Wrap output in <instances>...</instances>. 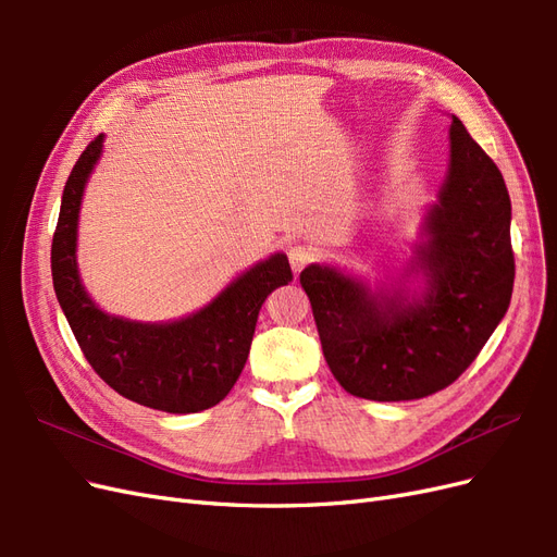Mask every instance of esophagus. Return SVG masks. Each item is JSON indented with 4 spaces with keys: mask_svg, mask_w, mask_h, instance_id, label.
<instances>
[{
    "mask_svg": "<svg viewBox=\"0 0 557 557\" xmlns=\"http://www.w3.org/2000/svg\"><path fill=\"white\" fill-rule=\"evenodd\" d=\"M288 260H290V267L293 272L299 274L301 269H305L311 260H313V250L307 248V246H290L288 250Z\"/></svg>",
    "mask_w": 557,
    "mask_h": 557,
    "instance_id": "esophagus-1",
    "label": "esophagus"
}]
</instances>
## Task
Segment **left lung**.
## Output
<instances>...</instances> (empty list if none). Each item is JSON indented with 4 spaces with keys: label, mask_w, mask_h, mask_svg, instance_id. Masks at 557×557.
Segmentation results:
<instances>
[{
    "label": "left lung",
    "mask_w": 557,
    "mask_h": 557,
    "mask_svg": "<svg viewBox=\"0 0 557 557\" xmlns=\"http://www.w3.org/2000/svg\"><path fill=\"white\" fill-rule=\"evenodd\" d=\"M448 137V176L397 285L372 290L332 264L299 274L330 372L356 397L407 401L444 391L509 309L516 264L507 185L460 117L453 115ZM409 273L426 281L420 298L406 288Z\"/></svg>",
    "instance_id": "obj_1"
}]
</instances>
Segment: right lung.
I'll return each mask as SVG.
<instances>
[{"instance_id":"obj_1","label":"right lung","mask_w":557,"mask_h":557,"mask_svg":"<svg viewBox=\"0 0 557 557\" xmlns=\"http://www.w3.org/2000/svg\"><path fill=\"white\" fill-rule=\"evenodd\" d=\"M102 146L104 134H99L81 153L62 193L50 248L60 307L83 356L117 395L166 413L211 409L242 374L267 295L293 281L288 258L274 252L234 278L205 309L172 323L104 313L83 288L76 264L81 199Z\"/></svg>"}]
</instances>
